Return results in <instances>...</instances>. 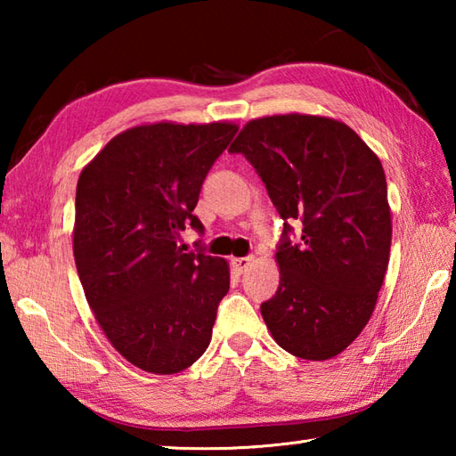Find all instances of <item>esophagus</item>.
I'll return each mask as SVG.
<instances>
[{
	"label": "esophagus",
	"instance_id": "obj_1",
	"mask_svg": "<svg viewBox=\"0 0 456 456\" xmlns=\"http://www.w3.org/2000/svg\"><path fill=\"white\" fill-rule=\"evenodd\" d=\"M253 263H255V258L253 256H240V258H233V266H235V270L239 274H243V273H247V270L253 266Z\"/></svg>",
	"mask_w": 456,
	"mask_h": 456
}]
</instances>
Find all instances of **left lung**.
Masks as SVG:
<instances>
[{
  "mask_svg": "<svg viewBox=\"0 0 456 456\" xmlns=\"http://www.w3.org/2000/svg\"><path fill=\"white\" fill-rule=\"evenodd\" d=\"M263 178L284 223L280 286L260 305L274 341L305 361L341 354L370 322L390 260L392 216L380 159L323 115L250 119L229 147ZM303 221V240H287Z\"/></svg>",
  "mask_w": 456,
  "mask_h": 456,
  "instance_id": "8db88e82",
  "label": "left lung"
}]
</instances>
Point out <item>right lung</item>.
Here are the masks:
<instances>
[{"mask_svg":"<svg viewBox=\"0 0 456 456\" xmlns=\"http://www.w3.org/2000/svg\"><path fill=\"white\" fill-rule=\"evenodd\" d=\"M237 125L144 123L80 172L72 248L86 299L111 346L151 374L186 370L206 353L229 263L178 247L203 178Z\"/></svg>","mask_w":456,"mask_h":456,"instance_id":"obj_1","label":"right lung"}]
</instances>
